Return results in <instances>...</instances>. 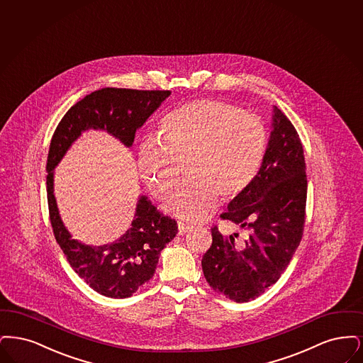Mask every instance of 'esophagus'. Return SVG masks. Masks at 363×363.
Instances as JSON below:
<instances>
[{
	"label": "esophagus",
	"mask_w": 363,
	"mask_h": 363,
	"mask_svg": "<svg viewBox=\"0 0 363 363\" xmlns=\"http://www.w3.org/2000/svg\"><path fill=\"white\" fill-rule=\"evenodd\" d=\"M189 229H191L189 225H186V223H183V222H179V223H177V230H179V235H180V236L186 235Z\"/></svg>",
	"instance_id": "obj_1"
}]
</instances>
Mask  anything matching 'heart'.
<instances>
[{
    "label": "heart",
    "mask_w": 363,
    "mask_h": 363,
    "mask_svg": "<svg viewBox=\"0 0 363 363\" xmlns=\"http://www.w3.org/2000/svg\"><path fill=\"white\" fill-rule=\"evenodd\" d=\"M160 138L142 141L138 171L161 199L174 187L184 162L189 176L164 208L186 221L210 216L218 195L229 199L247 189L267 146L259 118L213 99L195 100L169 112L160 125Z\"/></svg>",
    "instance_id": "b5f03b06"
}]
</instances>
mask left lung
<instances>
[{
    "label": "left lung",
    "instance_id": "1",
    "mask_svg": "<svg viewBox=\"0 0 363 363\" xmlns=\"http://www.w3.org/2000/svg\"><path fill=\"white\" fill-rule=\"evenodd\" d=\"M306 167L297 130L277 106L262 167L248 187L235 196L222 220L248 230L223 236L211 229L203 255L207 284L236 302H248L277 284L300 245L306 206Z\"/></svg>",
    "mask_w": 363,
    "mask_h": 363
}]
</instances>
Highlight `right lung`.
<instances>
[{
    "label": "right lung",
    "mask_w": 363,
    "mask_h": 363,
    "mask_svg": "<svg viewBox=\"0 0 363 363\" xmlns=\"http://www.w3.org/2000/svg\"><path fill=\"white\" fill-rule=\"evenodd\" d=\"M169 95V91L99 89L65 113L51 138L46 184L54 236L79 278L99 294L110 298L130 297L152 279L160 253L177 233V223L160 214L152 202L141 195L134 220L125 235L110 244L86 245L72 237L60 216L54 195V169L70 146L88 130L106 131L130 147L135 131Z\"/></svg>",
    "instance_id": "right-lung-1"
}]
</instances>
